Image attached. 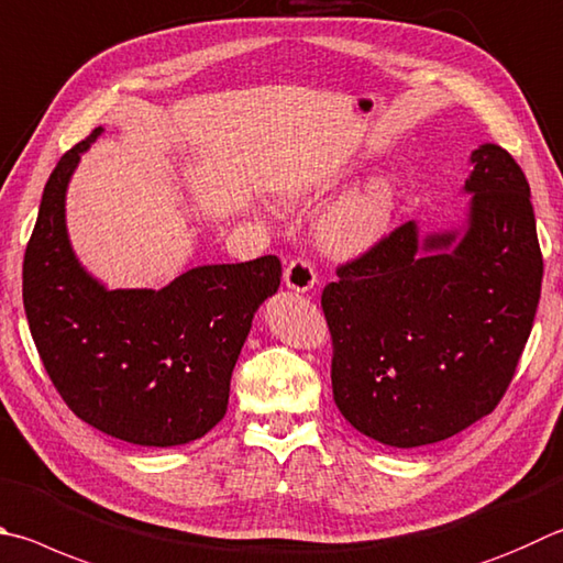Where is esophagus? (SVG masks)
Masks as SVG:
<instances>
[{
  "instance_id": "obj_1",
  "label": "esophagus",
  "mask_w": 563,
  "mask_h": 563,
  "mask_svg": "<svg viewBox=\"0 0 563 563\" xmlns=\"http://www.w3.org/2000/svg\"><path fill=\"white\" fill-rule=\"evenodd\" d=\"M283 280L288 285L290 290H298V292H308L317 285V273L312 268L310 261L305 258H292L288 263V268L283 273Z\"/></svg>"
}]
</instances>
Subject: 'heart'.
Returning a JSON list of instances; mask_svg holds the SVG:
<instances>
[{"instance_id": "b5f03b06", "label": "heart", "mask_w": 563, "mask_h": 563, "mask_svg": "<svg viewBox=\"0 0 563 563\" xmlns=\"http://www.w3.org/2000/svg\"><path fill=\"white\" fill-rule=\"evenodd\" d=\"M394 189L384 179L362 184L344 197L336 199L317 223V239L334 255L352 258L362 255L376 243L391 223Z\"/></svg>"}]
</instances>
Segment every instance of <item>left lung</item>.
I'll return each mask as SVG.
<instances>
[{"mask_svg": "<svg viewBox=\"0 0 563 563\" xmlns=\"http://www.w3.org/2000/svg\"><path fill=\"white\" fill-rule=\"evenodd\" d=\"M470 162L463 231L418 239L401 223L322 290L334 404L384 445L445 441L493 413L534 324L544 261L529 181L489 142Z\"/></svg>", "mask_w": 563, "mask_h": 563, "instance_id": "left-lung-1", "label": "left lung"}]
</instances>
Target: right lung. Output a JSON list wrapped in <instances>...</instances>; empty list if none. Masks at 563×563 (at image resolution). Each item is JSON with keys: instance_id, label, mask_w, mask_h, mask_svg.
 <instances>
[{"instance_id": "obj_1", "label": "right lung", "mask_w": 563, "mask_h": 563, "mask_svg": "<svg viewBox=\"0 0 563 563\" xmlns=\"http://www.w3.org/2000/svg\"><path fill=\"white\" fill-rule=\"evenodd\" d=\"M90 135L70 147L41 197L24 253V310L41 362L80 421L150 448L209 433L261 302L278 290V255L199 265L162 290H108L66 233V187Z\"/></svg>"}]
</instances>
